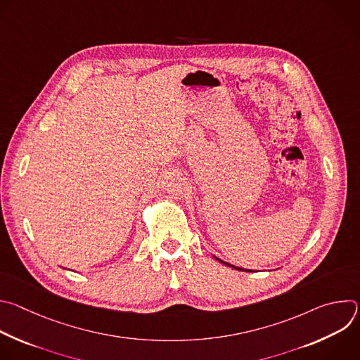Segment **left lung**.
Wrapping results in <instances>:
<instances>
[{
	"label": "left lung",
	"instance_id": "8db88e82",
	"mask_svg": "<svg viewBox=\"0 0 360 360\" xmlns=\"http://www.w3.org/2000/svg\"><path fill=\"white\" fill-rule=\"evenodd\" d=\"M214 258H215L217 261H219L221 264H224V265L229 266V268H233V269H236V271H245V272H249V269H243V268H238V266H233V265H231V264H228V262H224V261H221L219 258H217V256H214Z\"/></svg>",
	"mask_w": 360,
	"mask_h": 360
}]
</instances>
